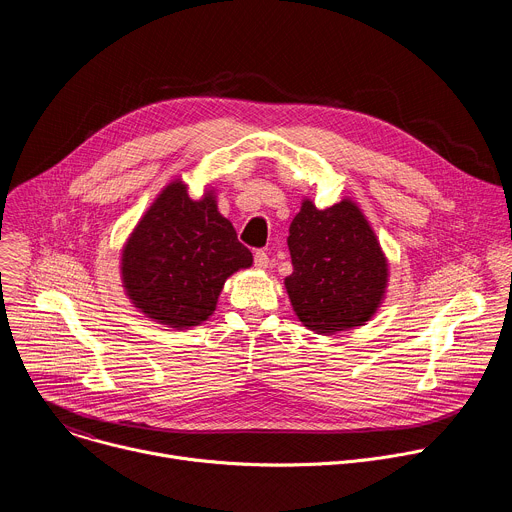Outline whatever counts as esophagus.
<instances>
[{
    "mask_svg": "<svg viewBox=\"0 0 512 512\" xmlns=\"http://www.w3.org/2000/svg\"><path fill=\"white\" fill-rule=\"evenodd\" d=\"M253 261H255V267H259V269H265V267L269 265V257H267V253H265L263 249H257V251H255Z\"/></svg>",
    "mask_w": 512,
    "mask_h": 512,
    "instance_id": "34e87169",
    "label": "esophagus"
}]
</instances>
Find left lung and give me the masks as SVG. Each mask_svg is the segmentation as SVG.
Here are the masks:
<instances>
[{
	"label": "left lung",
	"mask_w": 512,
	"mask_h": 512,
	"mask_svg": "<svg viewBox=\"0 0 512 512\" xmlns=\"http://www.w3.org/2000/svg\"><path fill=\"white\" fill-rule=\"evenodd\" d=\"M287 247L294 271L285 289L306 328L328 336L371 320L385 296L387 259L354 202L318 210L304 200Z\"/></svg>",
	"instance_id": "obj_1"
}]
</instances>
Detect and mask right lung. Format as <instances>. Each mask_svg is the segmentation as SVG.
<instances>
[{"label": "right lung", "mask_w": 512, "mask_h": 512, "mask_svg": "<svg viewBox=\"0 0 512 512\" xmlns=\"http://www.w3.org/2000/svg\"><path fill=\"white\" fill-rule=\"evenodd\" d=\"M251 263V251L216 210L212 192L192 200L176 180L125 243L121 273L135 308L160 324L190 328L216 310L227 277Z\"/></svg>", "instance_id": "obj_1"}]
</instances>
